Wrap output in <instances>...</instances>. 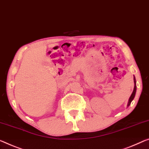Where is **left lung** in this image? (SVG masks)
Here are the masks:
<instances>
[{"instance_id":"1","label":"left lung","mask_w":149,"mask_h":149,"mask_svg":"<svg viewBox=\"0 0 149 149\" xmlns=\"http://www.w3.org/2000/svg\"><path fill=\"white\" fill-rule=\"evenodd\" d=\"M134 90H133V92L132 93V95H130V97L129 98V102H128V105L127 106L129 107V105L131 103L132 100L134 99V96H135V94H136V79H135V77H134Z\"/></svg>"}]
</instances>
